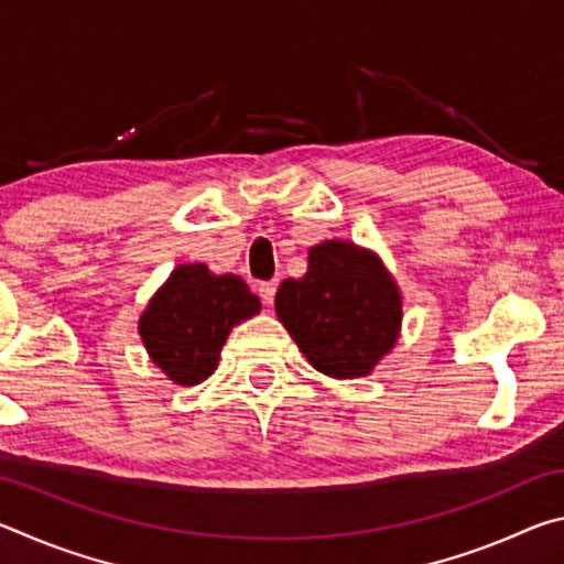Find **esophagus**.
Listing matches in <instances>:
<instances>
[{"label":"esophagus","mask_w":564,"mask_h":564,"mask_svg":"<svg viewBox=\"0 0 564 564\" xmlns=\"http://www.w3.org/2000/svg\"><path fill=\"white\" fill-rule=\"evenodd\" d=\"M275 291H279V281H265L259 285V293L265 305H271L275 299Z\"/></svg>","instance_id":"1"}]
</instances>
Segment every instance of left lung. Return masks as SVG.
<instances>
[{
  "label": "left lung",
  "mask_w": 564,
  "mask_h": 564,
  "mask_svg": "<svg viewBox=\"0 0 564 564\" xmlns=\"http://www.w3.org/2000/svg\"><path fill=\"white\" fill-rule=\"evenodd\" d=\"M275 313L313 368L360 378L395 346L403 299L373 251L323 241L308 251L303 279L281 283Z\"/></svg>",
  "instance_id": "8db88e82"
}]
</instances>
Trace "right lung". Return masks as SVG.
Returning a JSON list of instances; mask_svg holds the SVG:
<instances>
[{
	"label": "right lung",
	"mask_w": 564,
	"mask_h": 564,
	"mask_svg": "<svg viewBox=\"0 0 564 564\" xmlns=\"http://www.w3.org/2000/svg\"><path fill=\"white\" fill-rule=\"evenodd\" d=\"M261 311L259 295L238 275H214L186 263L169 275L139 321L151 360L178 386H198L214 373L238 323Z\"/></svg>",
	"instance_id": "right-lung-1"
}]
</instances>
